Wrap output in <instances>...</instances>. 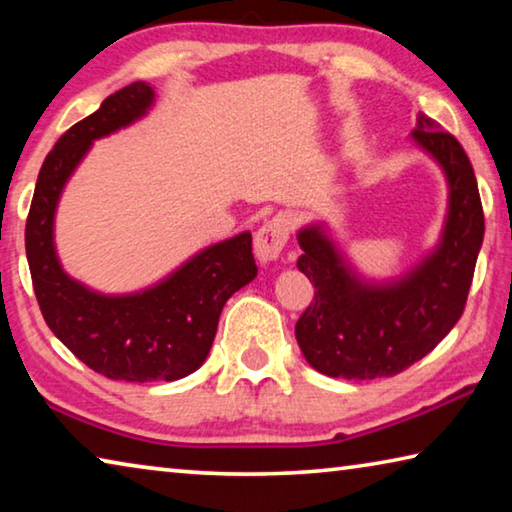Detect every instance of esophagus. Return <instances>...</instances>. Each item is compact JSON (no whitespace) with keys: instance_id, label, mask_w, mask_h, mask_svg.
Masks as SVG:
<instances>
[{"instance_id":"1","label":"esophagus","mask_w":512,"mask_h":512,"mask_svg":"<svg viewBox=\"0 0 512 512\" xmlns=\"http://www.w3.org/2000/svg\"><path fill=\"white\" fill-rule=\"evenodd\" d=\"M288 238H290L288 217L277 215V217L267 219L261 229L256 231V238H254V251H256L258 261L261 263L277 261L283 247L288 245Z\"/></svg>"}]
</instances>
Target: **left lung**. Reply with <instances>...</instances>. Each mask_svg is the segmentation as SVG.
<instances>
[{"label":"left lung","mask_w":512,"mask_h":512,"mask_svg":"<svg viewBox=\"0 0 512 512\" xmlns=\"http://www.w3.org/2000/svg\"><path fill=\"white\" fill-rule=\"evenodd\" d=\"M412 137L444 169L448 215L442 242L428 258L389 283H368L350 270L320 226L297 233V267L316 286L295 325L306 361L329 377H391L435 350L465 311L485 217L476 176L460 141L428 116Z\"/></svg>","instance_id":"left-lung-1"}]
</instances>
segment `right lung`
<instances>
[{"mask_svg": "<svg viewBox=\"0 0 512 512\" xmlns=\"http://www.w3.org/2000/svg\"><path fill=\"white\" fill-rule=\"evenodd\" d=\"M146 82L102 100L47 153L31 199L25 247L41 313L73 355L109 380L174 382L206 361L219 313L256 277L251 233L203 249L167 279L135 295H100L61 270L54 251V210L93 139L125 128L153 105Z\"/></svg>", "mask_w": 512, "mask_h": 512, "instance_id": "1", "label": "right lung"}]
</instances>
